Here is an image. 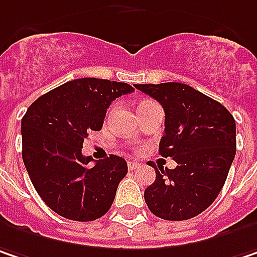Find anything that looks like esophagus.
I'll list each match as a JSON object with an SVG mask.
<instances>
[{
    "label": "esophagus",
    "mask_w": 257,
    "mask_h": 257,
    "mask_svg": "<svg viewBox=\"0 0 257 257\" xmlns=\"http://www.w3.org/2000/svg\"><path fill=\"white\" fill-rule=\"evenodd\" d=\"M141 165L137 162V160H134V162H128V168H129V171H137L138 168H140Z\"/></svg>",
    "instance_id": "esophagus-1"
}]
</instances>
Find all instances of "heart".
I'll use <instances>...</instances> for the list:
<instances>
[{
  "label": "heart",
  "mask_w": 257,
  "mask_h": 257,
  "mask_svg": "<svg viewBox=\"0 0 257 257\" xmlns=\"http://www.w3.org/2000/svg\"><path fill=\"white\" fill-rule=\"evenodd\" d=\"M111 110H113V108H110V111H111Z\"/></svg>",
  "instance_id": "obj_1"
}]
</instances>
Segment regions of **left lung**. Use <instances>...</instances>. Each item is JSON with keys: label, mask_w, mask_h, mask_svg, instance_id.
Instances as JSON below:
<instances>
[{"label": "left lung", "mask_w": 257, "mask_h": 257, "mask_svg": "<svg viewBox=\"0 0 257 257\" xmlns=\"http://www.w3.org/2000/svg\"><path fill=\"white\" fill-rule=\"evenodd\" d=\"M165 110L159 153L175 169H156L144 198L153 215L166 221L191 219L219 196L235 157V120L218 101L179 82L134 85Z\"/></svg>", "instance_id": "left-lung-1"}]
</instances>
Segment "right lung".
<instances>
[{
  "mask_svg": "<svg viewBox=\"0 0 257 257\" xmlns=\"http://www.w3.org/2000/svg\"><path fill=\"white\" fill-rule=\"evenodd\" d=\"M125 82L82 78L41 95L22 119V157L39 197L70 221H95L107 213L126 160L110 154L91 163L82 154L88 132L103 128L113 100L132 92Z\"/></svg>",
  "mask_w": 257,
  "mask_h": 257,
  "instance_id": "1",
  "label": "right lung"
}]
</instances>
